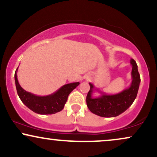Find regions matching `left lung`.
I'll use <instances>...</instances> for the list:
<instances>
[{"mask_svg":"<svg viewBox=\"0 0 157 157\" xmlns=\"http://www.w3.org/2000/svg\"><path fill=\"white\" fill-rule=\"evenodd\" d=\"M131 64L132 65V81L130 86L121 92L115 94H106L96 89L91 82H89L90 90L86 97V103L89 109L93 113L102 117H115L125 111L132 105L137 95L140 76L137 65L134 59H131ZM94 90L101 93V96L93 98L92 94Z\"/></svg>","mask_w":157,"mask_h":157,"instance_id":"1","label":"left lung"}]
</instances>
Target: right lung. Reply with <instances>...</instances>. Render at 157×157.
Segmentation results:
<instances>
[{
	"label": "right lung",
	"mask_w": 157,
	"mask_h": 157,
	"mask_svg": "<svg viewBox=\"0 0 157 157\" xmlns=\"http://www.w3.org/2000/svg\"><path fill=\"white\" fill-rule=\"evenodd\" d=\"M17 68L15 73V86L17 94L25 105L38 114H54L62 111L67 101L69 94L80 84L79 82L66 84L52 94L46 96H37L25 91L21 87L17 77Z\"/></svg>",
	"instance_id": "obj_1"
}]
</instances>
